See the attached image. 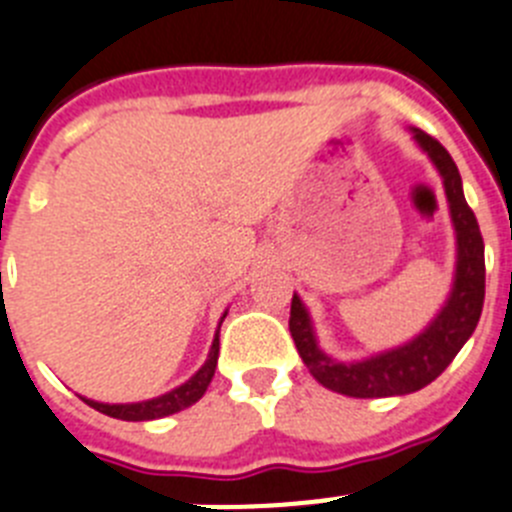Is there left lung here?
I'll list each match as a JSON object with an SVG mask.
<instances>
[{
  "label": "left lung",
  "mask_w": 512,
  "mask_h": 512,
  "mask_svg": "<svg viewBox=\"0 0 512 512\" xmlns=\"http://www.w3.org/2000/svg\"><path fill=\"white\" fill-rule=\"evenodd\" d=\"M413 137L426 150L428 158L434 160L444 178L451 222L457 232V275L449 301L439 316L413 342L393 352L344 365L326 357L319 349L301 298L293 296L290 301V336L296 342L303 365L324 388L349 398H390V395H408L426 388L428 382H434L451 365V359L457 357L459 349L477 329L485 303V242L477 216L464 199L457 163L436 137L421 130H413Z\"/></svg>",
  "instance_id": "1"
}]
</instances>
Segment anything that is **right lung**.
<instances>
[{
	"mask_svg": "<svg viewBox=\"0 0 512 512\" xmlns=\"http://www.w3.org/2000/svg\"><path fill=\"white\" fill-rule=\"evenodd\" d=\"M224 316H227V313H224ZM216 359H219V331H216V336H214V344H211V352H209V359H206V365L201 367V370L196 372L191 380L183 382L181 388L170 390V393L160 395V398L142 400V403L107 405V403H96V400H86V398H84V403H89L91 408H96V411L104 413V416L119 418V421H155V418H163V416H170V413L183 411V408L193 405L196 400L201 398V395L206 393L211 377H214Z\"/></svg>",
	"mask_w": 512,
	"mask_h": 512,
	"instance_id": "add662e5",
	"label": "right lung"
}]
</instances>
